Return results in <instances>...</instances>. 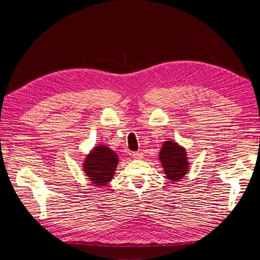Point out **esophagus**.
Returning a JSON list of instances; mask_svg holds the SVG:
<instances>
[{
	"mask_svg": "<svg viewBox=\"0 0 260 260\" xmlns=\"http://www.w3.org/2000/svg\"><path fill=\"white\" fill-rule=\"evenodd\" d=\"M132 155H133V158H136V159H141L143 157V153H141V152H135Z\"/></svg>",
	"mask_w": 260,
	"mask_h": 260,
	"instance_id": "obj_1",
	"label": "esophagus"
}]
</instances>
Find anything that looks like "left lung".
<instances>
[{
    "instance_id": "obj_1",
    "label": "left lung",
    "mask_w": 260,
    "mask_h": 260,
    "mask_svg": "<svg viewBox=\"0 0 260 260\" xmlns=\"http://www.w3.org/2000/svg\"><path fill=\"white\" fill-rule=\"evenodd\" d=\"M159 159L167 179L178 182L188 171V161L184 147L172 141H166L159 152Z\"/></svg>"
}]
</instances>
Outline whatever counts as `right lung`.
<instances>
[{"label": "right lung", "mask_w": 260, "mask_h": 260, "mask_svg": "<svg viewBox=\"0 0 260 260\" xmlns=\"http://www.w3.org/2000/svg\"><path fill=\"white\" fill-rule=\"evenodd\" d=\"M118 161V156L114 151L106 145H99L86 156L83 170L92 184L104 186L112 181Z\"/></svg>", "instance_id": "1"}]
</instances>
